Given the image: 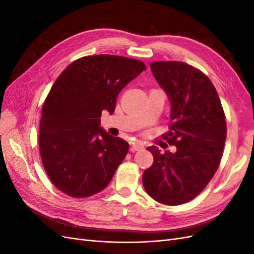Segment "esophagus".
Returning <instances> with one entry per match:
<instances>
[{"mask_svg":"<svg viewBox=\"0 0 254 254\" xmlns=\"http://www.w3.org/2000/svg\"><path fill=\"white\" fill-rule=\"evenodd\" d=\"M143 148H144V145L141 142H134L131 145V151H133V152L136 150H141Z\"/></svg>","mask_w":254,"mask_h":254,"instance_id":"obj_1","label":"esophagus"}]
</instances>
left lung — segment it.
Wrapping results in <instances>:
<instances>
[{
  "label": "left lung",
  "mask_w": 254,
  "mask_h": 254,
  "mask_svg": "<svg viewBox=\"0 0 254 254\" xmlns=\"http://www.w3.org/2000/svg\"><path fill=\"white\" fill-rule=\"evenodd\" d=\"M150 68L170 99L167 140L177 150L147 147L153 163L143 186L158 202L178 205L195 198L216 173L227 136L225 113L216 89L198 68L179 61H157Z\"/></svg>",
  "instance_id": "obj_1"
}]
</instances>
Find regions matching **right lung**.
Masks as SVG:
<instances>
[{"label": "right lung", "instance_id": "obj_1", "mask_svg": "<svg viewBox=\"0 0 254 254\" xmlns=\"http://www.w3.org/2000/svg\"><path fill=\"white\" fill-rule=\"evenodd\" d=\"M146 70L140 60L114 55L75 60L54 82L42 107L41 160L59 190L84 198L103 190L125 159L129 144L101 127L120 92Z\"/></svg>", "mask_w": 254, "mask_h": 254}]
</instances>
